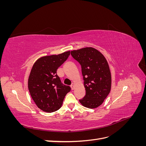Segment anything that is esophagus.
I'll use <instances>...</instances> for the list:
<instances>
[{
  "instance_id": "34e87169",
  "label": "esophagus",
  "mask_w": 146,
  "mask_h": 146,
  "mask_svg": "<svg viewBox=\"0 0 146 146\" xmlns=\"http://www.w3.org/2000/svg\"><path fill=\"white\" fill-rule=\"evenodd\" d=\"M74 86H75V84H74V83H72V85H71V86H70V88H71V90H74Z\"/></svg>"
}]
</instances>
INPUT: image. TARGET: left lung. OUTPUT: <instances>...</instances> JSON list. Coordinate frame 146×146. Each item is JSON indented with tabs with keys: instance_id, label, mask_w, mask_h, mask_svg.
<instances>
[{
	"instance_id": "8db88e82",
	"label": "left lung",
	"mask_w": 146,
	"mask_h": 146,
	"mask_svg": "<svg viewBox=\"0 0 146 146\" xmlns=\"http://www.w3.org/2000/svg\"><path fill=\"white\" fill-rule=\"evenodd\" d=\"M70 54L82 66L86 95L79 102L88 108L99 107L111 88V74L107 60L100 52L93 47L73 50Z\"/></svg>"
}]
</instances>
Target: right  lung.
<instances>
[{"label":"right lung","instance_id":"add662e5","mask_svg":"<svg viewBox=\"0 0 146 146\" xmlns=\"http://www.w3.org/2000/svg\"><path fill=\"white\" fill-rule=\"evenodd\" d=\"M70 51L58 55L44 56L33 64L28 79L30 94L37 107L47 113L59 110L64 97L70 91L62 85L56 70L68 59Z\"/></svg>","mask_w":146,"mask_h":146}]
</instances>
